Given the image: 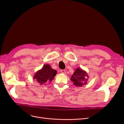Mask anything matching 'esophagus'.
Masks as SVG:
<instances>
[{
    "label": "esophagus",
    "mask_w": 124,
    "mask_h": 124,
    "mask_svg": "<svg viewBox=\"0 0 124 124\" xmlns=\"http://www.w3.org/2000/svg\"><path fill=\"white\" fill-rule=\"evenodd\" d=\"M60 72L63 74H65L66 73V71L65 70H61Z\"/></svg>",
    "instance_id": "1"
}]
</instances>
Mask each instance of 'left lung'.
<instances>
[{
    "label": "left lung",
    "instance_id": "1",
    "mask_svg": "<svg viewBox=\"0 0 124 124\" xmlns=\"http://www.w3.org/2000/svg\"><path fill=\"white\" fill-rule=\"evenodd\" d=\"M88 78V75L85 71L81 68H77L71 76V80L76 86L81 87L87 83Z\"/></svg>",
    "mask_w": 124,
    "mask_h": 124
}]
</instances>
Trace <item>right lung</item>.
I'll return each instance as SVG.
<instances>
[{"instance_id": "obj_1", "label": "right lung", "mask_w": 124, "mask_h": 124, "mask_svg": "<svg viewBox=\"0 0 124 124\" xmlns=\"http://www.w3.org/2000/svg\"><path fill=\"white\" fill-rule=\"evenodd\" d=\"M57 73V71L52 68L49 64H45L42 69L37 71L33 78L40 85H46L54 79Z\"/></svg>"}]
</instances>
